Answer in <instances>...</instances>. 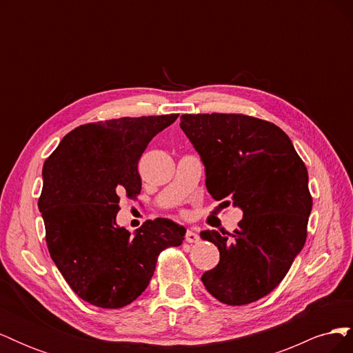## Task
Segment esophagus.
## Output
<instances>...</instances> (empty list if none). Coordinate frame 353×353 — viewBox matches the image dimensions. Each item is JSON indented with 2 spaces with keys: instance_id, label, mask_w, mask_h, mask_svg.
<instances>
[{
  "instance_id": "1",
  "label": "esophagus",
  "mask_w": 353,
  "mask_h": 353,
  "mask_svg": "<svg viewBox=\"0 0 353 353\" xmlns=\"http://www.w3.org/2000/svg\"><path fill=\"white\" fill-rule=\"evenodd\" d=\"M200 240V236L194 231V228H190L187 232H185V241L187 243H197Z\"/></svg>"
}]
</instances>
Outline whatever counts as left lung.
<instances>
[{
    "label": "left lung",
    "mask_w": 353,
    "mask_h": 353,
    "mask_svg": "<svg viewBox=\"0 0 353 353\" xmlns=\"http://www.w3.org/2000/svg\"><path fill=\"white\" fill-rule=\"evenodd\" d=\"M179 126L205 165L210 196L243 210L234 234H200L219 249L201 281L225 305L259 301L303 249L312 210L306 166L283 130L252 116L183 114Z\"/></svg>",
    "instance_id": "1"
}]
</instances>
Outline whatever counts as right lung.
Returning <instances> with one entry per match:
<instances>
[{
    "label": "right lung",
    "instance_id": "1",
    "mask_svg": "<svg viewBox=\"0 0 353 353\" xmlns=\"http://www.w3.org/2000/svg\"><path fill=\"white\" fill-rule=\"evenodd\" d=\"M178 114L119 117L70 131L42 168L38 201L51 259L85 302L117 309L150 283L160 252L179 245L185 228L157 218L134 234L116 222L119 194H140L138 160Z\"/></svg>",
    "mask_w": 353,
    "mask_h": 353
}]
</instances>
